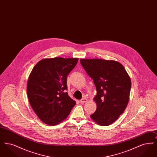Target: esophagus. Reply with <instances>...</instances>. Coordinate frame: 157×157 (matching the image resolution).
Listing matches in <instances>:
<instances>
[{
    "instance_id": "esophagus-1",
    "label": "esophagus",
    "mask_w": 157,
    "mask_h": 157,
    "mask_svg": "<svg viewBox=\"0 0 157 157\" xmlns=\"http://www.w3.org/2000/svg\"><path fill=\"white\" fill-rule=\"evenodd\" d=\"M87 101H88V99H87L86 98H83V99H82L80 101V102H81V104H84V103H86Z\"/></svg>"
}]
</instances>
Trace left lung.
Returning a JSON list of instances; mask_svg holds the SVG:
<instances>
[{"label":"left lung","mask_w":157,"mask_h":157,"mask_svg":"<svg viewBox=\"0 0 157 157\" xmlns=\"http://www.w3.org/2000/svg\"><path fill=\"white\" fill-rule=\"evenodd\" d=\"M80 61L97 89L94 101L97 108L90 118L99 125H109L127 108L131 78L119 62L101 59H81Z\"/></svg>","instance_id":"1"}]
</instances>
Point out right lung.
Wrapping results in <instances>:
<instances>
[{
	"label": "right lung",
	"mask_w": 157,
	"mask_h": 157,
	"mask_svg": "<svg viewBox=\"0 0 157 157\" xmlns=\"http://www.w3.org/2000/svg\"><path fill=\"white\" fill-rule=\"evenodd\" d=\"M78 61L76 58L44 59L30 72L27 83L28 99L39 118L47 125L59 124L76 104L66 90L67 75Z\"/></svg>",
	"instance_id": "obj_1"
}]
</instances>
